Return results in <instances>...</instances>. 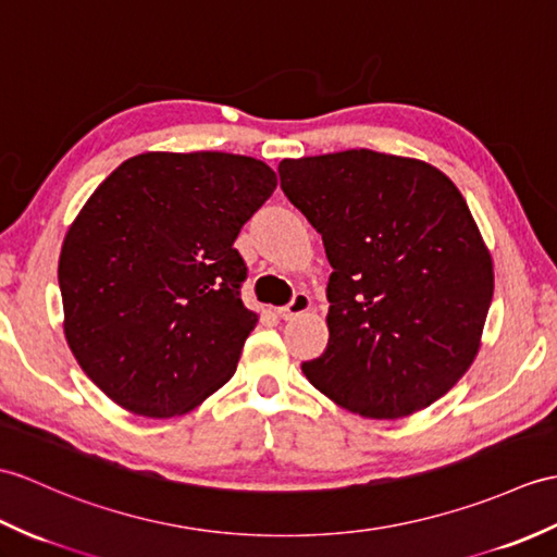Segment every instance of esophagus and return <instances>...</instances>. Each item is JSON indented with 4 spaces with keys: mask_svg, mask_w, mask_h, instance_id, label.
I'll list each match as a JSON object with an SVG mask.
<instances>
[{
    "mask_svg": "<svg viewBox=\"0 0 557 557\" xmlns=\"http://www.w3.org/2000/svg\"><path fill=\"white\" fill-rule=\"evenodd\" d=\"M310 308V296L306 292H296L294 299L287 304V306H280L277 308V315L284 318V320H292L296 315L306 313V310Z\"/></svg>",
    "mask_w": 557,
    "mask_h": 557,
    "instance_id": "esophagus-1",
    "label": "esophagus"
}]
</instances>
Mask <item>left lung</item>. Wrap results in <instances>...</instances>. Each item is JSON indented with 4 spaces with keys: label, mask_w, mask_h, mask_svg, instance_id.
I'll list each match as a JSON object with an SVG mask.
<instances>
[{
    "label": "left lung",
    "mask_w": 557,
    "mask_h": 557,
    "mask_svg": "<svg viewBox=\"0 0 557 557\" xmlns=\"http://www.w3.org/2000/svg\"><path fill=\"white\" fill-rule=\"evenodd\" d=\"M282 191L325 244V354L301 366L334 404L372 420L412 416L480 351L494 263L462 194L438 168L348 149L284 159Z\"/></svg>",
    "instance_id": "1"
}]
</instances>
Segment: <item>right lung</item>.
Listing matches in <instances>:
<instances>
[{"instance_id": "right-lung-1", "label": "right lung", "mask_w": 557, "mask_h": 557, "mask_svg": "<svg viewBox=\"0 0 557 557\" xmlns=\"http://www.w3.org/2000/svg\"><path fill=\"white\" fill-rule=\"evenodd\" d=\"M275 187L251 157L147 151L87 199L59 258L63 332L121 408L183 416L235 374L258 315L232 244Z\"/></svg>"}]
</instances>
